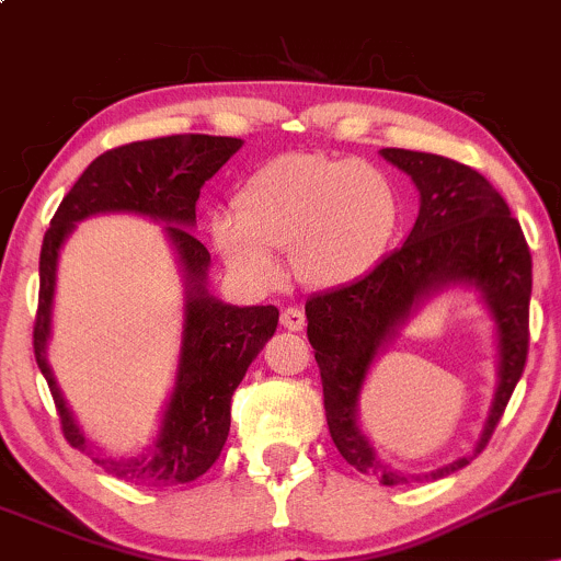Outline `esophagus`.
I'll use <instances>...</instances> for the list:
<instances>
[{
    "label": "esophagus",
    "mask_w": 561,
    "mask_h": 561,
    "mask_svg": "<svg viewBox=\"0 0 561 561\" xmlns=\"http://www.w3.org/2000/svg\"><path fill=\"white\" fill-rule=\"evenodd\" d=\"M282 327H285V330H289V332H300L302 327H306V313H302L300 308H295V306L285 308V311H282Z\"/></svg>",
    "instance_id": "1"
}]
</instances>
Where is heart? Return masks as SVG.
I'll use <instances>...</instances> for the list:
<instances>
[{
  "label": "heart",
  "mask_w": 561,
  "mask_h": 561,
  "mask_svg": "<svg viewBox=\"0 0 561 561\" xmlns=\"http://www.w3.org/2000/svg\"><path fill=\"white\" fill-rule=\"evenodd\" d=\"M237 218L210 224L231 272L253 285L282 276L274 250L313 289H343L369 276L396 242L403 205L385 171L351 158L293 152L268 160L240 186Z\"/></svg>",
  "instance_id": "heart-1"
}]
</instances>
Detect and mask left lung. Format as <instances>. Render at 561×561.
I'll return each instance as SVG.
<instances>
[{"instance_id": "8db88e82", "label": "left lung", "mask_w": 561, "mask_h": 561, "mask_svg": "<svg viewBox=\"0 0 561 561\" xmlns=\"http://www.w3.org/2000/svg\"><path fill=\"white\" fill-rule=\"evenodd\" d=\"M379 156L409 173L420 192L414 229L366 279L308 298L306 319L334 446L358 472L375 474L382 485H398L454 474L491 440L525 371L533 259L519 221L482 173L450 158L398 147H385ZM448 286L474 288L492 313L500 379L473 454L433 473L405 476L378 459L357 424V401L378 353L424 301Z\"/></svg>"}]
</instances>
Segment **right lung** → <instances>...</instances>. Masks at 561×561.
Wrapping results in <instances>:
<instances>
[{"instance_id": "obj_1", "label": "right lung", "mask_w": 561, "mask_h": 561, "mask_svg": "<svg viewBox=\"0 0 561 561\" xmlns=\"http://www.w3.org/2000/svg\"><path fill=\"white\" fill-rule=\"evenodd\" d=\"M240 147L242 139L234 137L176 134L102 152L62 197L44 234L34 324L36 364L53 392L62 435L70 446L92 456L107 474L134 485H184L214 467L229 437L231 396L279 324L274 306L242 308L210 295V253L190 231L197 224L199 186ZM100 213H131L165 222L164 233L185 279L178 379L161 415L159 435L134 457L107 455L82 435L46 362L59 250L76 222Z\"/></svg>"}]
</instances>
